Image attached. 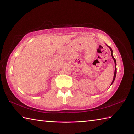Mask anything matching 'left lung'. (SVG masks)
Returning <instances> with one entry per match:
<instances>
[{
	"label": "left lung",
	"instance_id": "obj_1",
	"mask_svg": "<svg viewBox=\"0 0 134 134\" xmlns=\"http://www.w3.org/2000/svg\"><path fill=\"white\" fill-rule=\"evenodd\" d=\"M108 47H109V48H110V50H111V56H112V57L113 60H114V62H115V73H114V76H113V80H112V83H111V84H112L113 83V82H114V80H115V78H116V72H117V69H116V61L115 59L114 58V57H113V54H112L113 51H112V48H111L110 47H109V46H108Z\"/></svg>",
	"mask_w": 134,
	"mask_h": 134
}]
</instances>
